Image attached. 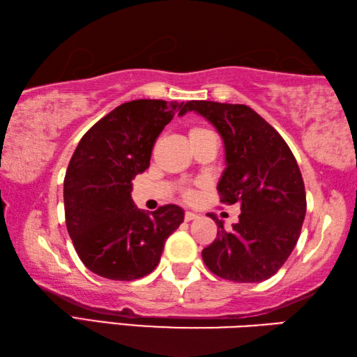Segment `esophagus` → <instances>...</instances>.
<instances>
[{"label":"esophagus","instance_id":"34e87169","mask_svg":"<svg viewBox=\"0 0 357 357\" xmlns=\"http://www.w3.org/2000/svg\"><path fill=\"white\" fill-rule=\"evenodd\" d=\"M196 218H197V215L192 213V211H185V221H192V220H196Z\"/></svg>","mask_w":357,"mask_h":357}]
</instances>
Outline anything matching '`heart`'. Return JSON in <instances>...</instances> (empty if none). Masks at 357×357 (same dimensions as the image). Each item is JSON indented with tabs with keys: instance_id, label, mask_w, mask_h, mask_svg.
<instances>
[{
	"instance_id": "b5f03b06",
	"label": "heart",
	"mask_w": 357,
	"mask_h": 357,
	"mask_svg": "<svg viewBox=\"0 0 357 357\" xmlns=\"http://www.w3.org/2000/svg\"><path fill=\"white\" fill-rule=\"evenodd\" d=\"M208 133H211V131H208L207 128L192 127V128H190V131H188V136H190V141H195V139H199V137H202V136L208 135ZM183 196H185V199H192V197H195V191L190 190V188H186V190L183 191Z\"/></svg>"
}]
</instances>
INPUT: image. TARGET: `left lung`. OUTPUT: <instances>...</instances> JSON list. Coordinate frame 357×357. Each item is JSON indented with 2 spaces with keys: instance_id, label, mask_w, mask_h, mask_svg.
Returning a JSON list of instances; mask_svg holds the SVG:
<instances>
[{
  "instance_id": "1",
  "label": "left lung",
  "mask_w": 357,
  "mask_h": 357,
  "mask_svg": "<svg viewBox=\"0 0 357 357\" xmlns=\"http://www.w3.org/2000/svg\"><path fill=\"white\" fill-rule=\"evenodd\" d=\"M196 111L221 135L226 171L218 183L221 202L238 204L232 229L210 215L216 240L202 251L204 264L222 279L261 282L290 257L305 216L303 175L276 130L246 105L191 100L178 114Z\"/></svg>"
}]
</instances>
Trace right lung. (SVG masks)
<instances>
[{
	"mask_svg": "<svg viewBox=\"0 0 357 357\" xmlns=\"http://www.w3.org/2000/svg\"><path fill=\"white\" fill-rule=\"evenodd\" d=\"M182 105L146 98L122 103L75 149L64 178L66 224L78 257L98 276H147L160 264L167 236L183 222L177 205L146 213L131 199V180L150 166L156 137Z\"/></svg>",
	"mask_w": 357,
	"mask_h": 357,
	"instance_id": "right-lung-1",
	"label": "right lung"
}]
</instances>
